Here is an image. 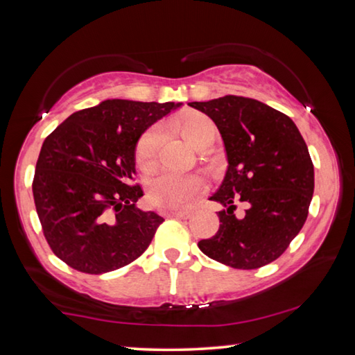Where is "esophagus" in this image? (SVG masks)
Wrapping results in <instances>:
<instances>
[{"mask_svg":"<svg viewBox=\"0 0 355 355\" xmlns=\"http://www.w3.org/2000/svg\"><path fill=\"white\" fill-rule=\"evenodd\" d=\"M191 214H192L191 209H178V211H169V213H167V216H169V218H178V219H189Z\"/></svg>","mask_w":355,"mask_h":355,"instance_id":"esophagus-1","label":"esophagus"}]
</instances>
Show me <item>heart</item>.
Segmentation results:
<instances>
[{"label": "heart", "mask_w": 355, "mask_h": 355, "mask_svg": "<svg viewBox=\"0 0 355 355\" xmlns=\"http://www.w3.org/2000/svg\"><path fill=\"white\" fill-rule=\"evenodd\" d=\"M177 127L192 146L199 148L207 141L218 136V128L209 117L203 114H189L178 120ZM163 128L155 127L144 135L136 147V163L142 171H152L156 163V156L161 142H163ZM202 189V180L194 175H178V173L164 172L155 177L148 184V200L153 207L161 209L183 208L196 199Z\"/></svg>", "instance_id": "heart-1"}]
</instances>
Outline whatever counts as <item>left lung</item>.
<instances>
[{
  "instance_id": "left-lung-1",
  "label": "left lung",
  "mask_w": 355,
  "mask_h": 355,
  "mask_svg": "<svg viewBox=\"0 0 355 355\" xmlns=\"http://www.w3.org/2000/svg\"><path fill=\"white\" fill-rule=\"evenodd\" d=\"M189 106L213 120L228 167L209 200L220 203L219 230L199 241L207 257L235 269H257L284 254L309 216L315 171L293 120L261 101L236 95ZM243 201L246 213L234 214Z\"/></svg>"
}]
</instances>
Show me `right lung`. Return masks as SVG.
<instances>
[{"instance_id": "add662e5", "label": "right lung", "mask_w": 355, "mask_h": 355, "mask_svg": "<svg viewBox=\"0 0 355 355\" xmlns=\"http://www.w3.org/2000/svg\"><path fill=\"white\" fill-rule=\"evenodd\" d=\"M183 103L105 100L71 114L42 144L33 194L42 230L58 258L86 274L127 266L164 219L142 211L136 146L150 125Z\"/></svg>"}]
</instances>
